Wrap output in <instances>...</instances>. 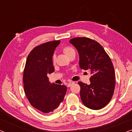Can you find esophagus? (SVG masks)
<instances>
[{
    "instance_id": "obj_1",
    "label": "esophagus",
    "mask_w": 132,
    "mask_h": 132,
    "mask_svg": "<svg viewBox=\"0 0 132 132\" xmlns=\"http://www.w3.org/2000/svg\"><path fill=\"white\" fill-rule=\"evenodd\" d=\"M73 84H74V82H70L68 83V84H67V86H68V87H70V86H71V85H73Z\"/></svg>"
}]
</instances>
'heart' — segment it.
<instances>
[{
  "label": "heart",
  "instance_id": "heart-1",
  "mask_svg": "<svg viewBox=\"0 0 132 132\" xmlns=\"http://www.w3.org/2000/svg\"><path fill=\"white\" fill-rule=\"evenodd\" d=\"M62 50H63V52H64V53L66 55H67L68 56H69L71 54L74 53V52H75V50H74L73 48L71 47H70V46L64 47L62 48ZM55 61H56V55H55V54H53V56H52V62H53V63H55Z\"/></svg>",
  "mask_w": 132,
  "mask_h": 132
}]
</instances>
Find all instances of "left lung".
Returning <instances> with one entry per match:
<instances>
[{
  "instance_id": "8db88e82",
  "label": "left lung",
  "mask_w": 132,
  "mask_h": 132,
  "mask_svg": "<svg viewBox=\"0 0 132 132\" xmlns=\"http://www.w3.org/2000/svg\"><path fill=\"white\" fill-rule=\"evenodd\" d=\"M70 43L79 55V67L91 71V84L79 82L83 103L93 110L102 109L113 96L115 85L114 68L103 47L96 41L87 37L72 38Z\"/></svg>"
}]
</instances>
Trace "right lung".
<instances>
[{
    "instance_id": "add662e5",
    "label": "right lung",
    "mask_w": 132,
    "mask_h": 132,
    "mask_svg": "<svg viewBox=\"0 0 132 132\" xmlns=\"http://www.w3.org/2000/svg\"><path fill=\"white\" fill-rule=\"evenodd\" d=\"M60 41L37 46L30 52L23 71L24 91L30 104L44 113L53 112L64 100L67 86L48 81L47 74L55 71L52 56Z\"/></svg>"
}]
</instances>
